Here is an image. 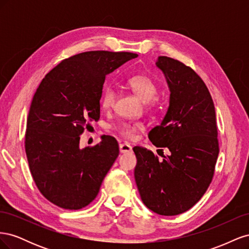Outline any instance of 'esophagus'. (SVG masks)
I'll list each match as a JSON object with an SVG mask.
<instances>
[{"label":"esophagus","instance_id":"1","mask_svg":"<svg viewBox=\"0 0 249 249\" xmlns=\"http://www.w3.org/2000/svg\"><path fill=\"white\" fill-rule=\"evenodd\" d=\"M119 150L122 154H126V153H131L132 152V146L127 143H122L119 144Z\"/></svg>","mask_w":249,"mask_h":249}]
</instances>
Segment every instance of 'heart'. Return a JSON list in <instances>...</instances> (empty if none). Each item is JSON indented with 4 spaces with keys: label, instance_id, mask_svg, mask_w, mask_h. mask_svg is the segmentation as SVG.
I'll list each match as a JSON object with an SVG mask.
<instances>
[{
    "label": "heart",
    "instance_id": "1",
    "mask_svg": "<svg viewBox=\"0 0 249 249\" xmlns=\"http://www.w3.org/2000/svg\"><path fill=\"white\" fill-rule=\"evenodd\" d=\"M133 91L136 93L143 102H148L150 107L155 108L158 105L156 94L158 93L157 82L146 74H135L130 77L126 81ZM116 99V90L112 86H106L103 89L101 95V105L105 109H110L113 107ZM142 124L139 122H124L115 126V131L120 136L133 140L136 138V135L142 130Z\"/></svg>",
    "mask_w": 249,
    "mask_h": 249
}]
</instances>
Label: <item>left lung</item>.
<instances>
[{
	"label": "left lung",
	"mask_w": 249,
	"mask_h": 249,
	"mask_svg": "<svg viewBox=\"0 0 249 249\" xmlns=\"http://www.w3.org/2000/svg\"><path fill=\"white\" fill-rule=\"evenodd\" d=\"M156 65L166 78L170 97L166 115L148 138L170 154L159 161L152 150L135 146L134 176L143 203L157 214L173 216L191 209L207 191L219 143L214 103L201 78L166 56L158 57Z\"/></svg>",
	"instance_id": "left-lung-1"
}]
</instances>
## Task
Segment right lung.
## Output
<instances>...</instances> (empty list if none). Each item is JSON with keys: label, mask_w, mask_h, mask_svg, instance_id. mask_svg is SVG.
I'll return each mask as SVG.
<instances>
[{"label": "right lung", "mask_w": 249, "mask_h": 249, "mask_svg": "<svg viewBox=\"0 0 249 249\" xmlns=\"http://www.w3.org/2000/svg\"><path fill=\"white\" fill-rule=\"evenodd\" d=\"M138 55L90 51L62 60L46 74L30 106L25 149L40 193L66 210L88 206L119 155L116 139L104 135L94 146L80 148V135L99 120L108 73Z\"/></svg>", "instance_id": "right-lung-1"}]
</instances>
